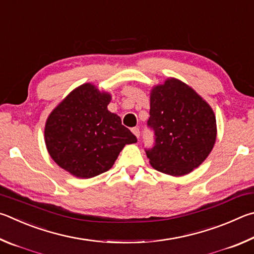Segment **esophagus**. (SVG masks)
<instances>
[{"instance_id":"esophagus-1","label":"esophagus","mask_w":254,"mask_h":254,"mask_svg":"<svg viewBox=\"0 0 254 254\" xmlns=\"http://www.w3.org/2000/svg\"><path fill=\"white\" fill-rule=\"evenodd\" d=\"M131 131H132V134H134L137 138H139V136H140V130H139V128L138 127H134V128H131Z\"/></svg>"}]
</instances>
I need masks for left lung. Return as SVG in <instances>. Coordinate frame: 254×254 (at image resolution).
<instances>
[{
  "label": "left lung",
  "mask_w": 254,
  "mask_h": 254,
  "mask_svg": "<svg viewBox=\"0 0 254 254\" xmlns=\"http://www.w3.org/2000/svg\"><path fill=\"white\" fill-rule=\"evenodd\" d=\"M147 127L154 132V145L145 148L150 165L173 176L189 174L201 165L216 139L212 108L176 79L152 90Z\"/></svg>",
  "instance_id": "1"
}]
</instances>
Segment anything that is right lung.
Masks as SVG:
<instances>
[{"label": "right lung", "mask_w": 254, "mask_h": 254, "mask_svg": "<svg viewBox=\"0 0 254 254\" xmlns=\"http://www.w3.org/2000/svg\"><path fill=\"white\" fill-rule=\"evenodd\" d=\"M108 93L86 83L75 89L49 116L46 144L53 161L70 174L90 179L114 165L120 150L137 138L110 113Z\"/></svg>", "instance_id": "add662e5"}]
</instances>
